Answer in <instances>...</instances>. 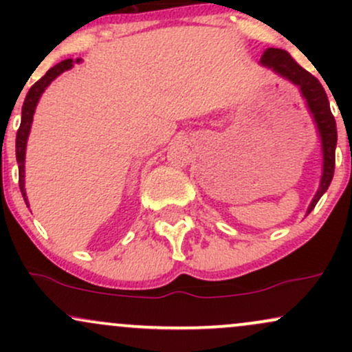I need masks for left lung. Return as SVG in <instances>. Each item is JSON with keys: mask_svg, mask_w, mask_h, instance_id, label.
Masks as SVG:
<instances>
[{"mask_svg": "<svg viewBox=\"0 0 352 352\" xmlns=\"http://www.w3.org/2000/svg\"><path fill=\"white\" fill-rule=\"evenodd\" d=\"M261 64L274 72L283 76V78L289 79L293 84H296L301 89L302 98L308 102V107L313 114L314 120H316L319 135H321L322 142V159H324V165H322V177H321V185L319 190L314 195L313 201H311L308 213L316 207L318 200L321 199L322 193L326 192L329 187L331 180L334 175V162H336V142H338V131H336V120L334 116L331 114L329 109V100L326 96V91L322 89L321 82L314 78L313 74H309L308 71L302 69L300 64L294 60L292 56L283 50H270L265 51V54L261 56Z\"/></svg>", "mask_w": 352, "mask_h": 352, "instance_id": "1", "label": "left lung"}]
</instances>
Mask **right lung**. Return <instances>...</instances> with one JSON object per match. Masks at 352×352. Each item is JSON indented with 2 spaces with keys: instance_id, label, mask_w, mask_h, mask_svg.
<instances>
[{
  "instance_id": "1",
  "label": "right lung",
  "mask_w": 352,
  "mask_h": 352,
  "mask_svg": "<svg viewBox=\"0 0 352 352\" xmlns=\"http://www.w3.org/2000/svg\"><path fill=\"white\" fill-rule=\"evenodd\" d=\"M76 63H79V59H76ZM72 67V59H64L60 60L59 64H56L54 67H51L46 74L43 76L38 82H34L31 86L30 91H28L26 99H24L23 104V111H21V125L18 129V134H16V160L19 164V188H21L23 199L28 204L26 200V190H24V153H26V140L28 135H30V129H31V122H33V114L36 104H38L39 98L44 92L50 84L54 80L60 72L71 69Z\"/></svg>"
}]
</instances>
